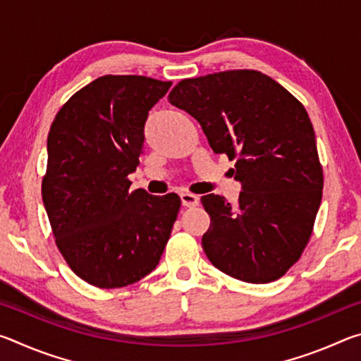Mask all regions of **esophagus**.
Segmentation results:
<instances>
[{
  "mask_svg": "<svg viewBox=\"0 0 361 361\" xmlns=\"http://www.w3.org/2000/svg\"><path fill=\"white\" fill-rule=\"evenodd\" d=\"M181 204L183 207H195L199 205V197L195 194H191V192H183L181 195Z\"/></svg>",
  "mask_w": 361,
  "mask_h": 361,
  "instance_id": "obj_1",
  "label": "esophagus"
}]
</instances>
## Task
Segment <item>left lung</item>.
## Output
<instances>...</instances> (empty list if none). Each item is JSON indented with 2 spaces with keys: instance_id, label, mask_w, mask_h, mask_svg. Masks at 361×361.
Here are the masks:
<instances>
[{
  "instance_id": "obj_1",
  "label": "left lung",
  "mask_w": 361,
  "mask_h": 361,
  "mask_svg": "<svg viewBox=\"0 0 361 361\" xmlns=\"http://www.w3.org/2000/svg\"><path fill=\"white\" fill-rule=\"evenodd\" d=\"M169 102L197 119L213 152L235 159L239 204L200 199L210 215L207 258L242 282L280 279L302 255L322 202L323 170L302 103L255 70L183 79Z\"/></svg>"
}]
</instances>
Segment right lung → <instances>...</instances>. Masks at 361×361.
Returning <instances> with one entry per match:
<instances>
[{
    "instance_id": "obj_1",
    "label": "right lung",
    "mask_w": 361,
    "mask_h": 361,
    "mask_svg": "<svg viewBox=\"0 0 361 361\" xmlns=\"http://www.w3.org/2000/svg\"><path fill=\"white\" fill-rule=\"evenodd\" d=\"M172 82L106 75L60 108L47 137L42 202L60 253L97 288H122L156 269L178 215L175 192L130 191L149 109Z\"/></svg>"
}]
</instances>
